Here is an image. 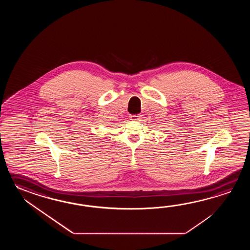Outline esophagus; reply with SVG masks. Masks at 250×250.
Listing matches in <instances>:
<instances>
[{"label":"esophagus","mask_w":250,"mask_h":250,"mask_svg":"<svg viewBox=\"0 0 250 250\" xmlns=\"http://www.w3.org/2000/svg\"><path fill=\"white\" fill-rule=\"evenodd\" d=\"M129 118H130V120H133V121H138L139 119V115L138 114H131Z\"/></svg>","instance_id":"esophagus-1"}]
</instances>
